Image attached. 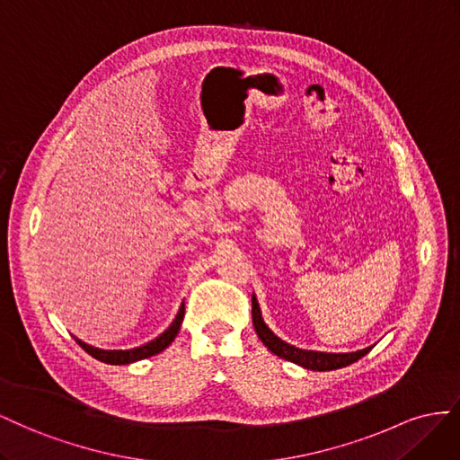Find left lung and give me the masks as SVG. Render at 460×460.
<instances>
[{"instance_id": "1", "label": "left lung", "mask_w": 460, "mask_h": 460, "mask_svg": "<svg viewBox=\"0 0 460 460\" xmlns=\"http://www.w3.org/2000/svg\"><path fill=\"white\" fill-rule=\"evenodd\" d=\"M252 323H254V330L260 337L261 343H264L273 354H278L279 358H285L288 362H295L298 366H303V368L308 370H318V372H325V370H337V368H343V366H349L352 362L360 360L364 354H368L372 350V347L368 349H362L357 352H345V354H327V352H316V350H303V349H296L293 345L285 343L279 337H275L270 330L268 325L261 320V314L258 308V300L252 295Z\"/></svg>"}]
</instances>
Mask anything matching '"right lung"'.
I'll return each instance as SVG.
<instances>
[{
	"label": "right lung",
	"instance_id": "right-lung-1",
	"mask_svg": "<svg viewBox=\"0 0 460 460\" xmlns=\"http://www.w3.org/2000/svg\"><path fill=\"white\" fill-rule=\"evenodd\" d=\"M182 316H185V308L181 306V310L177 314V318L173 320V323L169 325L160 337L150 341V343H146V345L137 347V349H130V350H102V349H96V347H90V345L83 343L81 339H75V341L90 354V357H94L100 362L115 364V366L117 364H130V362H137V360H142V358H150V357H154V354L162 352L164 349H167L169 345H172V341L179 333Z\"/></svg>",
	"mask_w": 460,
	"mask_h": 460
}]
</instances>
